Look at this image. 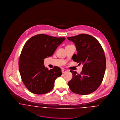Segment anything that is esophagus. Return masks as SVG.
Here are the masks:
<instances>
[{
    "label": "esophagus",
    "mask_w": 120,
    "mask_h": 120,
    "mask_svg": "<svg viewBox=\"0 0 120 120\" xmlns=\"http://www.w3.org/2000/svg\"><path fill=\"white\" fill-rule=\"evenodd\" d=\"M61 72H62V73H65V72H67V70H66V69H64V68H62V69H61Z\"/></svg>",
    "instance_id": "obj_1"
}]
</instances>
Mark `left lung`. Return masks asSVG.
I'll return each instance as SVG.
<instances>
[{
    "label": "left lung",
    "instance_id": "left-lung-1",
    "mask_svg": "<svg viewBox=\"0 0 120 120\" xmlns=\"http://www.w3.org/2000/svg\"><path fill=\"white\" fill-rule=\"evenodd\" d=\"M68 40L75 43L77 53L72 59L83 64L80 74L70 70L72 79L68 82L70 90L74 93L86 95L95 91L100 86L106 69V58L104 50L95 38L87 34H80Z\"/></svg>",
    "mask_w": 120,
    "mask_h": 120
}]
</instances>
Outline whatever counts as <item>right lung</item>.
<instances>
[{
    "label": "right lung",
    "mask_w": 120,
    "mask_h": 120,
    "mask_svg": "<svg viewBox=\"0 0 120 120\" xmlns=\"http://www.w3.org/2000/svg\"><path fill=\"white\" fill-rule=\"evenodd\" d=\"M65 40L40 34L25 43L19 58V71L24 84L32 93L42 94L50 92L56 78L61 75L58 67L50 70L45 68L44 59L52 56Z\"/></svg>",
    "instance_id": "1"
}]
</instances>
